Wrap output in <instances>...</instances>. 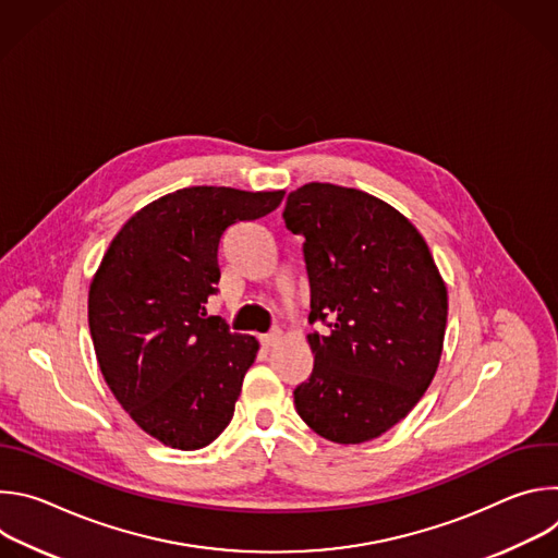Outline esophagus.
<instances>
[{"label":"esophagus","instance_id":"34e87169","mask_svg":"<svg viewBox=\"0 0 558 558\" xmlns=\"http://www.w3.org/2000/svg\"><path fill=\"white\" fill-rule=\"evenodd\" d=\"M280 338H282V331H280V329H274V331H269L267 336H263L260 342H263V347L271 349V347H276V344L280 342Z\"/></svg>","mask_w":558,"mask_h":558}]
</instances>
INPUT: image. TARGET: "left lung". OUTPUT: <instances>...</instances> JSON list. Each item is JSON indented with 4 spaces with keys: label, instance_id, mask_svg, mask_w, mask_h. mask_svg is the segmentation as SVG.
I'll list each match as a JSON object with an SVG mask.
<instances>
[{
    "label": "left lung",
    "instance_id": "left-lung-1",
    "mask_svg": "<svg viewBox=\"0 0 558 558\" xmlns=\"http://www.w3.org/2000/svg\"><path fill=\"white\" fill-rule=\"evenodd\" d=\"M284 225L304 238L313 371L293 390L304 424L362 444L402 422L430 386L448 291L417 227L388 203L331 183L289 194Z\"/></svg>",
    "mask_w": 558,
    "mask_h": 558
}]
</instances>
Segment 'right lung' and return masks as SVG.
Segmentation results:
<instances>
[{"label": "right lung", "mask_w": 558, "mask_h": 558, "mask_svg": "<svg viewBox=\"0 0 558 558\" xmlns=\"http://www.w3.org/2000/svg\"><path fill=\"white\" fill-rule=\"evenodd\" d=\"M284 192L185 187L138 209L114 235L88 293L99 368L141 430L198 450L231 422L258 340L231 333L205 302L220 280L218 243Z\"/></svg>", "instance_id": "obj_1"}]
</instances>
